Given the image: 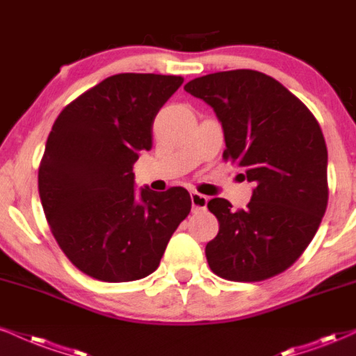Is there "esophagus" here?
Here are the masks:
<instances>
[{
	"mask_svg": "<svg viewBox=\"0 0 356 356\" xmlns=\"http://www.w3.org/2000/svg\"><path fill=\"white\" fill-rule=\"evenodd\" d=\"M191 202H192V209H195V211H204V209L207 207L209 199L205 195L199 194V192H192Z\"/></svg>",
	"mask_w": 356,
	"mask_h": 356,
	"instance_id": "34e87169",
	"label": "esophagus"
}]
</instances>
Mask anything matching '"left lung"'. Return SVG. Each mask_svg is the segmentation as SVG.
<instances>
[{"label": "left lung", "mask_w": 356, "mask_h": 356, "mask_svg": "<svg viewBox=\"0 0 356 356\" xmlns=\"http://www.w3.org/2000/svg\"><path fill=\"white\" fill-rule=\"evenodd\" d=\"M213 109L224 157L254 184L245 211L209 200L219 234L207 243L212 272L259 282L286 270L312 242L327 209L328 152L322 129L284 84L252 70L222 71L184 86Z\"/></svg>", "instance_id": "obj_1"}]
</instances>
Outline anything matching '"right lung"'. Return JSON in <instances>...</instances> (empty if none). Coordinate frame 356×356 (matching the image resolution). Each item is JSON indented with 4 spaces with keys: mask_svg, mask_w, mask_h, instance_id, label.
Masks as SVG:
<instances>
[{
    "mask_svg": "<svg viewBox=\"0 0 356 356\" xmlns=\"http://www.w3.org/2000/svg\"><path fill=\"white\" fill-rule=\"evenodd\" d=\"M182 83L181 76H109L54 121L38 187L56 242L86 275L102 282L147 277L189 216L184 187L137 191L132 172L140 152L151 151L157 113Z\"/></svg>",
    "mask_w": 356,
    "mask_h": 356,
    "instance_id": "right-lung-1",
    "label": "right lung"
}]
</instances>
